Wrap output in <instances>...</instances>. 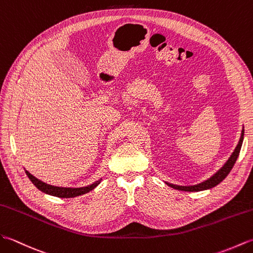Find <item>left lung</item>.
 <instances>
[{
  "mask_svg": "<svg viewBox=\"0 0 253 253\" xmlns=\"http://www.w3.org/2000/svg\"><path fill=\"white\" fill-rule=\"evenodd\" d=\"M243 141H244V128H243V132H241L239 143L236 146V148H235L232 156L229 157V159L226 161V164L224 165L221 169L214 174V175L211 176L209 179H207V181L200 183V184H197V185H194V186H178V185H173L170 183H167V184L174 189L183 190V192H200V190L209 189V188L216 186L217 184H220L223 179L228 175V173L231 172V170L233 169L235 162H236L238 156H239L241 145H243Z\"/></svg>",
  "mask_w": 253,
  "mask_h": 253,
  "instance_id": "1",
  "label": "left lung"
}]
</instances>
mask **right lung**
Instances as JSON below:
<instances>
[{
    "instance_id": "right-lung-1",
    "label": "right lung",
    "mask_w": 253,
    "mask_h": 253,
    "mask_svg": "<svg viewBox=\"0 0 253 253\" xmlns=\"http://www.w3.org/2000/svg\"><path fill=\"white\" fill-rule=\"evenodd\" d=\"M26 174L29 177L30 181L33 183V185L37 188H39L41 192L52 195V196H56V197L59 198H74L77 197V196H81L86 194L88 192H91L92 189H94L97 185L100 183V179L97 182L93 183L92 185H88V186L85 187H81V188H67V187H57V186H52V185H48L46 183H44L40 179H38L37 177H35L30 174L28 171H26Z\"/></svg>"
}]
</instances>
